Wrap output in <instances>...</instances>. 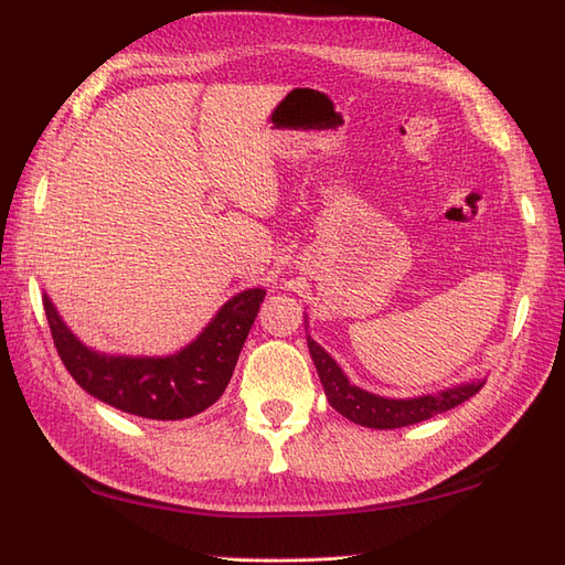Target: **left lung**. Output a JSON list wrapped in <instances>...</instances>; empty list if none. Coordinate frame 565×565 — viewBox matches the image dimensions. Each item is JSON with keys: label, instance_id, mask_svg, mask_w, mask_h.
Returning <instances> with one entry per match:
<instances>
[{"label": "left lung", "instance_id": "obj_1", "mask_svg": "<svg viewBox=\"0 0 565 565\" xmlns=\"http://www.w3.org/2000/svg\"><path fill=\"white\" fill-rule=\"evenodd\" d=\"M307 343L331 407L339 414H343L347 419L361 424V427H367V429L409 427V424L424 422L434 417V414H441L446 409L460 405V402L470 399L482 385H486L478 380V383L458 385L439 395H424L414 399L377 397V395L365 393L361 387L351 385L349 377L341 373L337 361H333L324 349H319L312 339H307Z\"/></svg>", "mask_w": 565, "mask_h": 565}]
</instances>
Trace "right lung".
Masks as SVG:
<instances>
[{"mask_svg":"<svg viewBox=\"0 0 565 565\" xmlns=\"http://www.w3.org/2000/svg\"><path fill=\"white\" fill-rule=\"evenodd\" d=\"M266 292L246 290L218 309L198 341L168 359H124L83 347L57 317L49 297L45 319L67 373L89 395L143 419H188L212 407L234 375L238 353Z\"/></svg>","mask_w":565,"mask_h":565,"instance_id":"add662e5","label":"right lung"}]
</instances>
